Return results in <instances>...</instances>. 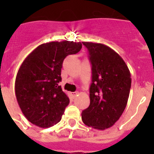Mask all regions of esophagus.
<instances>
[{
  "instance_id": "esophagus-1",
  "label": "esophagus",
  "mask_w": 154,
  "mask_h": 154,
  "mask_svg": "<svg viewBox=\"0 0 154 154\" xmlns=\"http://www.w3.org/2000/svg\"><path fill=\"white\" fill-rule=\"evenodd\" d=\"M78 94H79L78 92H72V95L73 96V97H76V96H78Z\"/></svg>"
}]
</instances>
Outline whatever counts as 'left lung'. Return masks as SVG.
I'll list each match as a JSON object with an SVG mask.
<instances>
[{"instance_id": "8db88e82", "label": "left lung", "mask_w": 154, "mask_h": 154, "mask_svg": "<svg viewBox=\"0 0 154 154\" xmlns=\"http://www.w3.org/2000/svg\"><path fill=\"white\" fill-rule=\"evenodd\" d=\"M92 64L89 106L82 112L86 126L104 130L113 126L127 104L131 75L126 62L111 48L83 42Z\"/></svg>"}]
</instances>
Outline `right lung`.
<instances>
[{"label": "right lung", "instance_id": "right-lung-1", "mask_svg": "<svg viewBox=\"0 0 154 154\" xmlns=\"http://www.w3.org/2000/svg\"><path fill=\"white\" fill-rule=\"evenodd\" d=\"M81 48V42L45 43L22 62L16 76L15 95L21 112L32 124L48 128L61 120L69 103V97L58 85L62 63L66 56Z\"/></svg>", "mask_w": 154, "mask_h": 154}]
</instances>
